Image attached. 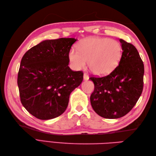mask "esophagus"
I'll return each instance as SVG.
<instances>
[{"mask_svg":"<svg viewBox=\"0 0 156 156\" xmlns=\"http://www.w3.org/2000/svg\"><path fill=\"white\" fill-rule=\"evenodd\" d=\"M84 80H88L89 79V76H88L87 73H84Z\"/></svg>","mask_w":156,"mask_h":156,"instance_id":"obj_1","label":"esophagus"}]
</instances>
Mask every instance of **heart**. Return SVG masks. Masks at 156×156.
<instances>
[{
  "mask_svg": "<svg viewBox=\"0 0 156 156\" xmlns=\"http://www.w3.org/2000/svg\"><path fill=\"white\" fill-rule=\"evenodd\" d=\"M77 50L71 49L68 54L73 68L80 69L88 62L90 71L97 75L111 72L117 67L122 54L121 45L117 41L97 37L82 39L77 45Z\"/></svg>",
  "mask_w": 156,
  "mask_h": 156,
  "instance_id": "obj_1",
  "label": "heart"
}]
</instances>
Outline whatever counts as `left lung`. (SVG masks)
Returning <instances> with one entry per match:
<instances>
[{
    "instance_id": "left-lung-1",
    "label": "left lung",
    "mask_w": 156,
    "mask_h": 156,
    "mask_svg": "<svg viewBox=\"0 0 156 156\" xmlns=\"http://www.w3.org/2000/svg\"><path fill=\"white\" fill-rule=\"evenodd\" d=\"M122 53L119 65L102 77L91 76L94 90L90 96L92 108L101 117H123L136 105L144 88V65L135 46L120 39Z\"/></svg>"
}]
</instances>
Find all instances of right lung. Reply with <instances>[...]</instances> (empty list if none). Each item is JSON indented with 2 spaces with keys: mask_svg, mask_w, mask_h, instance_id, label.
<instances>
[{
  "mask_svg": "<svg viewBox=\"0 0 156 156\" xmlns=\"http://www.w3.org/2000/svg\"><path fill=\"white\" fill-rule=\"evenodd\" d=\"M74 38L45 40L23 56L17 84L21 102L35 117H59L68 107L69 94L83 80V72L68 66Z\"/></svg>",
  "mask_w": 156,
  "mask_h": 156,
  "instance_id": "right-lung-1",
  "label": "right lung"
}]
</instances>
